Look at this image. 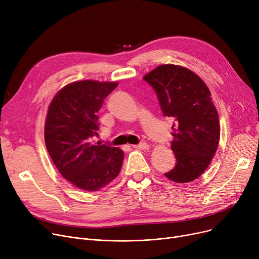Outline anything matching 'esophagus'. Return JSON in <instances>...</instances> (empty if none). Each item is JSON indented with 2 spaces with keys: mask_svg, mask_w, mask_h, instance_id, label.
<instances>
[{
  "mask_svg": "<svg viewBox=\"0 0 259 259\" xmlns=\"http://www.w3.org/2000/svg\"><path fill=\"white\" fill-rule=\"evenodd\" d=\"M132 147L135 148V149H140V150H147V149H149V145L147 143H145V142H142V143H140L138 145H133Z\"/></svg>",
  "mask_w": 259,
  "mask_h": 259,
  "instance_id": "esophagus-1",
  "label": "esophagus"
}]
</instances>
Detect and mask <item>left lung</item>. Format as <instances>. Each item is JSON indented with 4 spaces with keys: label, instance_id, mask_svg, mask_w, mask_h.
<instances>
[{
    "label": "left lung",
    "instance_id": "1",
    "mask_svg": "<svg viewBox=\"0 0 259 259\" xmlns=\"http://www.w3.org/2000/svg\"><path fill=\"white\" fill-rule=\"evenodd\" d=\"M155 91L164 116L172 121L171 149L176 162L165 173L175 183H189L206 171L220 142V121L211 93L187 68L160 65L144 76Z\"/></svg>",
    "mask_w": 259,
    "mask_h": 259
}]
</instances>
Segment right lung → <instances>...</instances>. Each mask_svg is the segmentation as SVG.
I'll list each match as a JSON object with an SVG mask.
<instances>
[{
    "mask_svg": "<svg viewBox=\"0 0 259 259\" xmlns=\"http://www.w3.org/2000/svg\"><path fill=\"white\" fill-rule=\"evenodd\" d=\"M117 83L80 80L64 87L52 100L45 124V144L60 173L86 191H98L120 171L124 152L90 139L100 129L98 113Z\"/></svg>",
    "mask_w": 259,
    "mask_h": 259,
    "instance_id": "right-lung-1",
    "label": "right lung"
}]
</instances>
